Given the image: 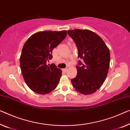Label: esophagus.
I'll return each mask as SVG.
<instances>
[{
    "instance_id": "esophagus-1",
    "label": "esophagus",
    "mask_w": 130,
    "mask_h": 130,
    "mask_svg": "<svg viewBox=\"0 0 130 130\" xmlns=\"http://www.w3.org/2000/svg\"><path fill=\"white\" fill-rule=\"evenodd\" d=\"M67 70H68V68H65L62 69V71L64 72H66L67 71Z\"/></svg>"
}]
</instances>
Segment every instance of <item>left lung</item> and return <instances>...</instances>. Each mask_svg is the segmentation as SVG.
Instances as JSON below:
<instances>
[{"label": "left lung", "instance_id": "1", "mask_svg": "<svg viewBox=\"0 0 130 130\" xmlns=\"http://www.w3.org/2000/svg\"><path fill=\"white\" fill-rule=\"evenodd\" d=\"M68 34L76 44L78 50L77 73L71 82L75 90L84 94L96 92L107 76L110 65V50L101 38L89 30L75 29Z\"/></svg>", "mask_w": 130, "mask_h": 130}]
</instances>
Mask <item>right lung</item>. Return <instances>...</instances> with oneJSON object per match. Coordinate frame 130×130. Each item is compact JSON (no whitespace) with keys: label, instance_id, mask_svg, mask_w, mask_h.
Returning a JSON list of instances; mask_svg holds the SVG:
<instances>
[{"label":"right lung","instance_id":"1","mask_svg":"<svg viewBox=\"0 0 130 130\" xmlns=\"http://www.w3.org/2000/svg\"><path fill=\"white\" fill-rule=\"evenodd\" d=\"M67 34L66 30L39 31L25 42L20 55V69L25 82L33 92L45 94L57 88L62 71L55 64L48 66L46 62L52 59L53 49Z\"/></svg>","mask_w":130,"mask_h":130}]
</instances>
